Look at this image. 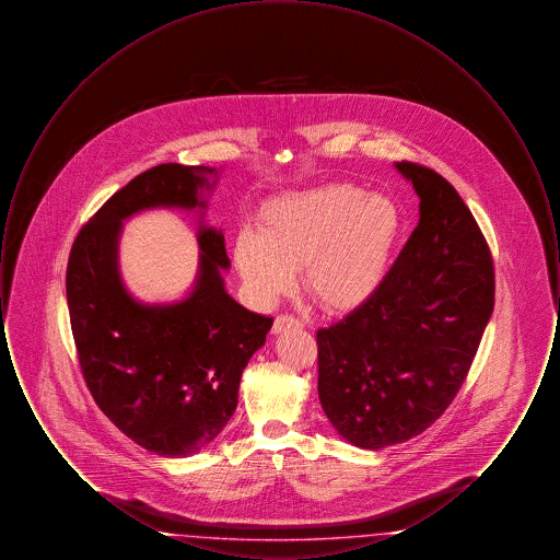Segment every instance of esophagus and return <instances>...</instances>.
<instances>
[{
    "instance_id": "obj_1",
    "label": "esophagus",
    "mask_w": 560,
    "mask_h": 560,
    "mask_svg": "<svg viewBox=\"0 0 560 560\" xmlns=\"http://www.w3.org/2000/svg\"><path fill=\"white\" fill-rule=\"evenodd\" d=\"M302 320L295 319L292 315H279L272 323V334H283L288 329H300Z\"/></svg>"
}]
</instances>
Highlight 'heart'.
Here are the masks:
<instances>
[{
    "instance_id": "b5f03b06",
    "label": "heart",
    "mask_w": 560,
    "mask_h": 560,
    "mask_svg": "<svg viewBox=\"0 0 560 560\" xmlns=\"http://www.w3.org/2000/svg\"><path fill=\"white\" fill-rule=\"evenodd\" d=\"M399 229V210L388 197L325 185L272 203L262 235L241 231L235 265L265 304L292 292L302 270L306 292L323 308L350 311L382 283Z\"/></svg>"
}]
</instances>
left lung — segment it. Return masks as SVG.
I'll return each mask as SVG.
<instances>
[{
    "label": "left lung",
    "mask_w": 560,
    "mask_h": 560,
    "mask_svg": "<svg viewBox=\"0 0 560 560\" xmlns=\"http://www.w3.org/2000/svg\"><path fill=\"white\" fill-rule=\"evenodd\" d=\"M420 222L377 290L317 331L319 399L348 443L382 450L424 432L462 388L493 313L489 245L457 190L399 161Z\"/></svg>",
    "instance_id": "obj_1"
}]
</instances>
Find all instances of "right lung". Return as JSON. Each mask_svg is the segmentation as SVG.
Segmentation results:
<instances>
[{"label":"right lung","mask_w":560,"mask_h":560,"mask_svg":"<svg viewBox=\"0 0 560 560\" xmlns=\"http://www.w3.org/2000/svg\"><path fill=\"white\" fill-rule=\"evenodd\" d=\"M218 176L215 167L180 163L142 172L90 218L67 265L71 329L92 397L133 443L165 457L201 452L226 427L241 373L267 342L272 319L224 290L231 260L222 231L199 224L195 285L172 304H144L126 290L119 237L133 213L206 210L203 192Z\"/></svg>","instance_id":"obj_1"}]
</instances>
